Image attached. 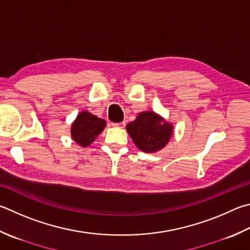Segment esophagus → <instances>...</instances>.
<instances>
[{"mask_svg":"<svg viewBox=\"0 0 250 250\" xmlns=\"http://www.w3.org/2000/svg\"><path fill=\"white\" fill-rule=\"evenodd\" d=\"M112 125L119 126V128H125V121H122V122H112Z\"/></svg>","mask_w":250,"mask_h":250,"instance_id":"obj_1","label":"esophagus"}]
</instances>
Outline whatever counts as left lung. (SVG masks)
<instances>
[{
	"label": "left lung",
	"mask_w": 250,
	"mask_h": 250,
	"mask_svg": "<svg viewBox=\"0 0 250 250\" xmlns=\"http://www.w3.org/2000/svg\"><path fill=\"white\" fill-rule=\"evenodd\" d=\"M126 131L141 151L153 153L164 147L168 142L172 126L155 112L145 111L128 124Z\"/></svg>",
	"instance_id": "left-lung-1"
}]
</instances>
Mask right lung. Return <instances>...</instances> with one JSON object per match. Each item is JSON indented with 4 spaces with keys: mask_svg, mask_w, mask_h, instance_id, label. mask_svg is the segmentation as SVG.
Instances as JSON below:
<instances>
[{
    "mask_svg": "<svg viewBox=\"0 0 250 250\" xmlns=\"http://www.w3.org/2000/svg\"><path fill=\"white\" fill-rule=\"evenodd\" d=\"M106 126V121L87 111H82L72 125V138L81 146H87Z\"/></svg>",
    "mask_w": 250,
    "mask_h": 250,
    "instance_id": "right-lung-1",
    "label": "right lung"
}]
</instances>
